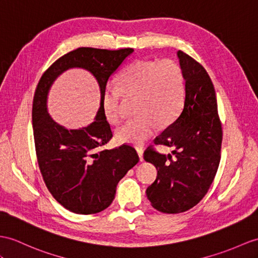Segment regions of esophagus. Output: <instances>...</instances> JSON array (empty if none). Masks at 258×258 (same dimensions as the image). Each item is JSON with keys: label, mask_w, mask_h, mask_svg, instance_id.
Returning <instances> with one entry per match:
<instances>
[{"label": "esophagus", "mask_w": 258, "mask_h": 258, "mask_svg": "<svg viewBox=\"0 0 258 258\" xmlns=\"http://www.w3.org/2000/svg\"><path fill=\"white\" fill-rule=\"evenodd\" d=\"M137 152L139 154L140 161H143V149L142 148H137Z\"/></svg>", "instance_id": "1"}]
</instances>
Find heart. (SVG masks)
<instances>
[{"instance_id": "b5f03b06", "label": "heart", "mask_w": 258, "mask_h": 258, "mask_svg": "<svg viewBox=\"0 0 258 258\" xmlns=\"http://www.w3.org/2000/svg\"><path fill=\"white\" fill-rule=\"evenodd\" d=\"M136 99L137 117L116 131L119 143L140 146L158 129L171 124L179 115L185 100V77L173 60H136L118 79L116 87H108L103 96L105 117L117 123L123 117L124 100Z\"/></svg>"}]
</instances>
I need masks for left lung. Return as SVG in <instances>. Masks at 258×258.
<instances>
[{
	"label": "left lung",
	"mask_w": 258,
	"mask_h": 258,
	"mask_svg": "<svg viewBox=\"0 0 258 258\" xmlns=\"http://www.w3.org/2000/svg\"><path fill=\"white\" fill-rule=\"evenodd\" d=\"M177 55L185 77L184 108L154 139V144L174 147V158L153 147L143 154L158 169L147 196L153 208L163 213L184 212L196 206L208 192L221 158L222 124L212 81L190 55L180 50Z\"/></svg>",
	"instance_id": "1"
}]
</instances>
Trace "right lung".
<instances>
[{
  "label": "right lung",
  "instance_id": "1",
  "mask_svg": "<svg viewBox=\"0 0 258 258\" xmlns=\"http://www.w3.org/2000/svg\"><path fill=\"white\" fill-rule=\"evenodd\" d=\"M133 52V48H78L55 60L43 72L36 87L31 119L40 173L53 198L74 213L92 215L109 207L119 180L139 162L137 151L129 144L100 150L112 138L103 110L106 84ZM70 67H83L93 73L102 94L96 120L77 131H68L54 123L46 111L49 86Z\"/></svg>",
  "mask_w": 258,
  "mask_h": 258
}]
</instances>
